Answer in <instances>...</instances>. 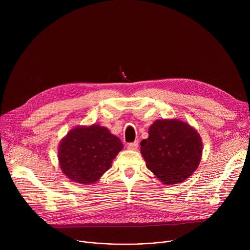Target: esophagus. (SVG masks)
<instances>
[{
	"mask_svg": "<svg viewBox=\"0 0 250 250\" xmlns=\"http://www.w3.org/2000/svg\"><path fill=\"white\" fill-rule=\"evenodd\" d=\"M137 146H138V141L137 140H135L133 142H129V144L127 145V148L131 149V150H136Z\"/></svg>",
	"mask_w": 250,
	"mask_h": 250,
	"instance_id": "obj_1",
	"label": "esophagus"
}]
</instances>
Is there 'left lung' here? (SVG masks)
Returning a JSON list of instances; mask_svg holds the SVG:
<instances>
[{"label": "left lung", "instance_id": "left-lung-1", "mask_svg": "<svg viewBox=\"0 0 250 250\" xmlns=\"http://www.w3.org/2000/svg\"><path fill=\"white\" fill-rule=\"evenodd\" d=\"M140 142L146 167L165 185L183 182L197 169L202 140L197 130L179 120H157Z\"/></svg>", "mask_w": 250, "mask_h": 250}]
</instances>
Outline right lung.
I'll return each instance as SVG.
<instances>
[{"instance_id": "obj_1", "label": "right lung", "mask_w": 250, "mask_h": 250, "mask_svg": "<svg viewBox=\"0 0 250 250\" xmlns=\"http://www.w3.org/2000/svg\"><path fill=\"white\" fill-rule=\"evenodd\" d=\"M123 147L121 139L106 127L98 125L77 126L60 142V168L70 180L92 184L112 167L113 159Z\"/></svg>"}]
</instances>
